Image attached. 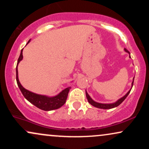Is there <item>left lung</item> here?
<instances>
[{"label":"left lung","mask_w":149,"mask_h":149,"mask_svg":"<svg viewBox=\"0 0 149 149\" xmlns=\"http://www.w3.org/2000/svg\"><path fill=\"white\" fill-rule=\"evenodd\" d=\"M125 51L126 52L129 53L130 54V52L129 51L127 50V49L125 48ZM131 58V57H130ZM133 83H134V79H133V81L132 83V88L133 86ZM132 90V88H131ZM131 90H130L129 91H128V92L127 94H126L125 95L124 97H123L122 98H120V100H118L117 101V102H116L115 103H112V104H102V103H98V102H95L94 100H92V99L91 98V97H90V95H88V92H85V94H86V97L87 99H88V102L90 103L91 105L93 106V107H97V108H99V109H113V108H115V107H117L118 106H119L120 104L121 103H122L123 101L125 100L126 97H127V95H129L130 92Z\"/></svg>","instance_id":"8db88e82"}]
</instances>
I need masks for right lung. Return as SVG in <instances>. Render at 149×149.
I'll return each mask as SVG.
<instances>
[{"label": "right lung", "instance_id": "right-lung-1", "mask_svg": "<svg viewBox=\"0 0 149 149\" xmlns=\"http://www.w3.org/2000/svg\"><path fill=\"white\" fill-rule=\"evenodd\" d=\"M29 41L30 40H29L27 44L29 42ZM22 51H23V49L21 50V53H20L19 57L17 61V64L16 80L19 88L21 90L24 97L29 102H31L32 104H33L34 106H36V107L38 108V109L43 111H52L54 110V109H59V108L62 107V106L66 103V99H67L68 97V94H69L71 87H69V88L64 89V90H62L60 93L58 94L57 95H56V96L54 97H47L45 96V95H38V94L29 91V90H26L24 88H23V86L21 85V83H19V80L17 70L18 64L19 63V61L23 59Z\"/></svg>", "mask_w": 149, "mask_h": 149}]
</instances>
